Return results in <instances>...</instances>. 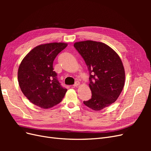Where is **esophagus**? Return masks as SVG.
Wrapping results in <instances>:
<instances>
[{"label":"esophagus","mask_w":151,"mask_h":151,"mask_svg":"<svg viewBox=\"0 0 151 151\" xmlns=\"http://www.w3.org/2000/svg\"><path fill=\"white\" fill-rule=\"evenodd\" d=\"M79 84H80V83H79V81H76V83H75V84H74V85H73V86H74V87H77V86L79 85Z\"/></svg>","instance_id":"obj_1"}]
</instances>
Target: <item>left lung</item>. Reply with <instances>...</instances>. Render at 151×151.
<instances>
[{
  "label": "left lung",
  "mask_w": 151,
  "mask_h": 151,
  "mask_svg": "<svg viewBox=\"0 0 151 151\" xmlns=\"http://www.w3.org/2000/svg\"><path fill=\"white\" fill-rule=\"evenodd\" d=\"M74 47L83 58L89 72L92 96L84 104L99 111L115 102L125 84V70L118 55L107 45L88 40Z\"/></svg>",
  "instance_id": "obj_1"
}]
</instances>
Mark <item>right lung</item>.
Wrapping results in <instances>:
<instances>
[{"mask_svg": "<svg viewBox=\"0 0 151 151\" xmlns=\"http://www.w3.org/2000/svg\"><path fill=\"white\" fill-rule=\"evenodd\" d=\"M67 46L65 43L40 45L22 60L17 73L19 85L25 96L36 106L52 108L64 97L67 89L59 83L53 63Z\"/></svg>", "mask_w": 151, "mask_h": 151, "instance_id": "right-lung-1", "label": "right lung"}]
</instances>
